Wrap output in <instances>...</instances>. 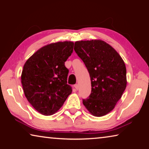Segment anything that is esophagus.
Instances as JSON below:
<instances>
[{
    "instance_id": "obj_1",
    "label": "esophagus",
    "mask_w": 149,
    "mask_h": 149,
    "mask_svg": "<svg viewBox=\"0 0 149 149\" xmlns=\"http://www.w3.org/2000/svg\"><path fill=\"white\" fill-rule=\"evenodd\" d=\"M74 87H75V89L78 90V89H79V85H78L77 84H75V85H74Z\"/></svg>"
}]
</instances>
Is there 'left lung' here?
I'll return each instance as SVG.
<instances>
[{
    "label": "left lung",
    "instance_id": "8db88e82",
    "mask_svg": "<svg viewBox=\"0 0 149 149\" xmlns=\"http://www.w3.org/2000/svg\"><path fill=\"white\" fill-rule=\"evenodd\" d=\"M74 50L91 81V93L83 104L93 116H103L114 109L125 89V63L114 48L101 40L76 41Z\"/></svg>",
    "mask_w": 149,
    "mask_h": 149
}]
</instances>
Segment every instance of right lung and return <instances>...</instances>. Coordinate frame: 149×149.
Masks as SVG:
<instances>
[{"instance_id":"obj_1","label":"right lung","mask_w":149,"mask_h":149,"mask_svg":"<svg viewBox=\"0 0 149 149\" xmlns=\"http://www.w3.org/2000/svg\"><path fill=\"white\" fill-rule=\"evenodd\" d=\"M74 43L57 42L41 48L27 60L21 79L24 94L37 112L54 114L72 91L67 84L69 70L64 63L71 56Z\"/></svg>"}]
</instances>
